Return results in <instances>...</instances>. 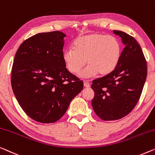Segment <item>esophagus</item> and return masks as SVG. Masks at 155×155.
<instances>
[{
    "label": "esophagus",
    "instance_id": "1",
    "mask_svg": "<svg viewBox=\"0 0 155 155\" xmlns=\"http://www.w3.org/2000/svg\"><path fill=\"white\" fill-rule=\"evenodd\" d=\"M84 85L85 87H91V84H90V83L87 82V81H84Z\"/></svg>",
    "mask_w": 155,
    "mask_h": 155
}]
</instances>
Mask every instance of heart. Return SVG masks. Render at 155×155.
<instances>
[{"label":"heart","instance_id":"obj_1","mask_svg":"<svg viewBox=\"0 0 155 155\" xmlns=\"http://www.w3.org/2000/svg\"><path fill=\"white\" fill-rule=\"evenodd\" d=\"M122 48L119 40L114 36L94 33L80 36L74 41L72 48L64 50L63 59L66 68L80 78H90L99 73L107 76L116 68L121 57Z\"/></svg>","mask_w":155,"mask_h":155}]
</instances>
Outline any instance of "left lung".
Masks as SVG:
<instances>
[{
    "label": "left lung",
    "mask_w": 155,
    "mask_h": 155,
    "mask_svg": "<svg viewBox=\"0 0 155 155\" xmlns=\"http://www.w3.org/2000/svg\"><path fill=\"white\" fill-rule=\"evenodd\" d=\"M124 48L119 63L111 73L92 81V107L104 120H115L129 114L138 102L147 77V63L133 37L114 31Z\"/></svg>",
    "instance_id": "left-lung-1"
}]
</instances>
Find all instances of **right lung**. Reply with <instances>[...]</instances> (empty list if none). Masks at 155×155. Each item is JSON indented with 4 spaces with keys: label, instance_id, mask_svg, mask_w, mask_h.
I'll return each mask as SVG.
<instances>
[{
    "label": "right lung",
    "instance_id": "right-lung-1",
    "mask_svg": "<svg viewBox=\"0 0 155 155\" xmlns=\"http://www.w3.org/2000/svg\"><path fill=\"white\" fill-rule=\"evenodd\" d=\"M65 37L61 31L35 35L20 45L14 59L11 84L15 97L30 117L41 123L61 118L84 87L64 63Z\"/></svg>",
    "mask_w": 155,
    "mask_h": 155
}]
</instances>
